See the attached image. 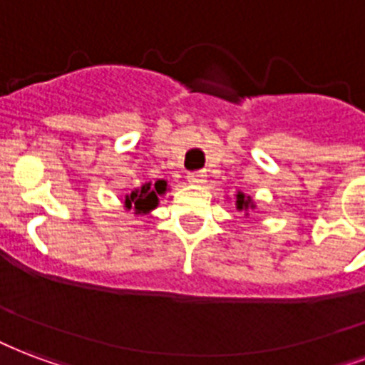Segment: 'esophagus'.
Segmentation results:
<instances>
[{
    "label": "esophagus",
    "instance_id": "obj_1",
    "mask_svg": "<svg viewBox=\"0 0 365 365\" xmlns=\"http://www.w3.org/2000/svg\"><path fill=\"white\" fill-rule=\"evenodd\" d=\"M188 182H190V185H196V186L205 185V175L200 171L188 173Z\"/></svg>",
    "mask_w": 365,
    "mask_h": 365
}]
</instances>
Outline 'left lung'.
I'll list each match as a JSON object with an SVG mask.
<instances>
[{"instance_id": "1", "label": "left lung", "mask_w": 365, "mask_h": 365, "mask_svg": "<svg viewBox=\"0 0 365 365\" xmlns=\"http://www.w3.org/2000/svg\"><path fill=\"white\" fill-rule=\"evenodd\" d=\"M248 207H254V202H252L250 196H246V194L242 192H237V210H240V212L245 210L246 212Z\"/></svg>"}]
</instances>
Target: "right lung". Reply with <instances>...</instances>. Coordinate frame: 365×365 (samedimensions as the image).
I'll list each match as a JSON object with an SVG mask.
<instances>
[{
	"instance_id": "obj_1",
	"label": "right lung",
	"mask_w": 365,
	"mask_h": 365,
	"mask_svg": "<svg viewBox=\"0 0 365 365\" xmlns=\"http://www.w3.org/2000/svg\"><path fill=\"white\" fill-rule=\"evenodd\" d=\"M167 180H155V185L146 182L140 188H134L133 192L125 196V207L134 210V213L146 215L160 204V196L165 194Z\"/></svg>"
}]
</instances>
